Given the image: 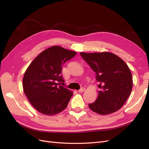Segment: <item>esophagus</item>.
<instances>
[{"label":"esophagus","instance_id":"obj_1","mask_svg":"<svg viewBox=\"0 0 149 149\" xmlns=\"http://www.w3.org/2000/svg\"><path fill=\"white\" fill-rule=\"evenodd\" d=\"M84 91H85V88H81L79 90H78V92L79 93H83Z\"/></svg>","mask_w":149,"mask_h":149}]
</instances>
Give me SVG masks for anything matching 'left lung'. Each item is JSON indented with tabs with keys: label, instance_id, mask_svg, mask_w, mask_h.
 I'll use <instances>...</instances> for the list:
<instances>
[{
	"label": "left lung",
	"instance_id": "left-lung-1",
	"mask_svg": "<svg viewBox=\"0 0 149 149\" xmlns=\"http://www.w3.org/2000/svg\"><path fill=\"white\" fill-rule=\"evenodd\" d=\"M80 55L96 73L100 89L97 100L88 105L90 109L101 115L120 109L132 89V73L127 64L110 52H81Z\"/></svg>",
	"mask_w": 149,
	"mask_h": 149
}]
</instances>
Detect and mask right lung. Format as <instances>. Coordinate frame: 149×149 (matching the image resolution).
Wrapping results in <instances>:
<instances>
[{
  "mask_svg": "<svg viewBox=\"0 0 149 149\" xmlns=\"http://www.w3.org/2000/svg\"><path fill=\"white\" fill-rule=\"evenodd\" d=\"M76 53L53 46L40 53L26 69L23 78L24 91L31 104L40 113L55 115L68 104L73 93L60 85V83L65 82L61 71L65 63Z\"/></svg>",
  "mask_w": 149,
  "mask_h": 149,
  "instance_id": "right-lung-1",
  "label": "right lung"
}]
</instances>
